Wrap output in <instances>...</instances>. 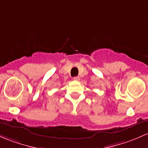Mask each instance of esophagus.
I'll return each mask as SVG.
<instances>
[{"label":"esophagus","mask_w":148,"mask_h":148,"mask_svg":"<svg viewBox=\"0 0 148 148\" xmlns=\"http://www.w3.org/2000/svg\"><path fill=\"white\" fill-rule=\"evenodd\" d=\"M73 80H76V81H79L80 80V77L79 76H75V77H73Z\"/></svg>","instance_id":"obj_1"}]
</instances>
